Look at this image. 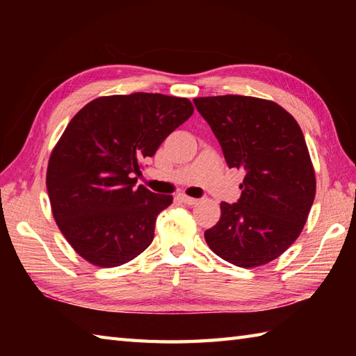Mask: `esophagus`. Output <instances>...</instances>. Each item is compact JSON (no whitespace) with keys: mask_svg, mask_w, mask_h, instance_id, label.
Segmentation results:
<instances>
[{"mask_svg":"<svg viewBox=\"0 0 356 356\" xmlns=\"http://www.w3.org/2000/svg\"><path fill=\"white\" fill-rule=\"evenodd\" d=\"M179 200H180V202H184V203H185V205H190V207L195 205V203H197V202H199L197 199H194V197H190V195H185V194H180V195H179Z\"/></svg>","mask_w":356,"mask_h":356,"instance_id":"34e87169","label":"esophagus"}]
</instances>
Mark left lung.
Listing matches in <instances>:
<instances>
[{
	"instance_id": "1",
	"label": "left lung",
	"mask_w": 356,
	"mask_h": 356,
	"mask_svg": "<svg viewBox=\"0 0 356 356\" xmlns=\"http://www.w3.org/2000/svg\"><path fill=\"white\" fill-rule=\"evenodd\" d=\"M194 105L220 143L229 168L245 171L236 203L205 231L208 246L240 268L282 255L307 220L315 172L303 131L278 104L252 96L195 97Z\"/></svg>"
}]
</instances>
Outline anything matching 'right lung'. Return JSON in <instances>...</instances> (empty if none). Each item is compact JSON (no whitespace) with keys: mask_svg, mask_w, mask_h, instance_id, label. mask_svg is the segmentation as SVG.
I'll use <instances>...</instances> for the list:
<instances>
[{"mask_svg":"<svg viewBox=\"0 0 356 356\" xmlns=\"http://www.w3.org/2000/svg\"><path fill=\"white\" fill-rule=\"evenodd\" d=\"M186 97L133 93L97 97L78 111L51 151V213L82 259L101 268L133 260L154 238L172 195L136 186L139 163L193 115Z\"/></svg>","mask_w":356,"mask_h":356,"instance_id":"right-lung-1","label":"right lung"}]
</instances>
